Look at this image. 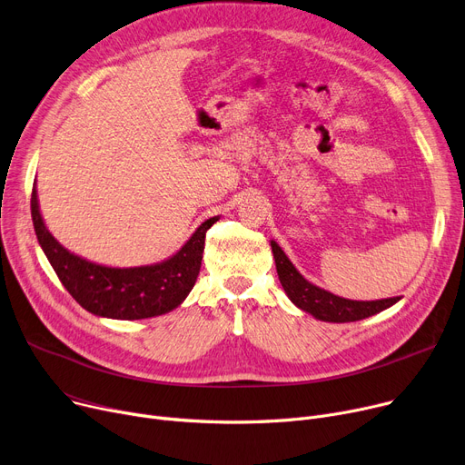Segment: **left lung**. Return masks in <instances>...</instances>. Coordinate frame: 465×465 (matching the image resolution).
<instances>
[{
  "mask_svg": "<svg viewBox=\"0 0 465 465\" xmlns=\"http://www.w3.org/2000/svg\"><path fill=\"white\" fill-rule=\"evenodd\" d=\"M271 249L274 256L278 281H281L288 299L297 308H301L302 312H308L320 322H329V323L359 322L387 311V308H391L400 301V297H389V299H378V301H351V299L338 297L312 282H308L306 278L295 269V265L286 256V252L272 239H271Z\"/></svg>",
  "mask_w": 465,
  "mask_h": 465,
  "instance_id": "obj_1",
  "label": "left lung"
}]
</instances>
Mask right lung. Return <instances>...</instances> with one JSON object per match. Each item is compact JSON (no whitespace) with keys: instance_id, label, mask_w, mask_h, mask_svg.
Here are the masks:
<instances>
[{"instance_id":"right-lung-1","label":"right lung","mask_w":465,"mask_h":465,"mask_svg":"<svg viewBox=\"0 0 465 465\" xmlns=\"http://www.w3.org/2000/svg\"><path fill=\"white\" fill-rule=\"evenodd\" d=\"M31 219L43 252L82 308L108 320H145L168 314L187 299L200 272L205 232L221 216L202 223L170 258L138 267H110L67 251L45 224L37 183L31 194Z\"/></svg>"}]
</instances>
